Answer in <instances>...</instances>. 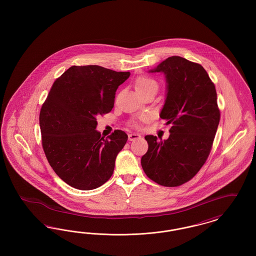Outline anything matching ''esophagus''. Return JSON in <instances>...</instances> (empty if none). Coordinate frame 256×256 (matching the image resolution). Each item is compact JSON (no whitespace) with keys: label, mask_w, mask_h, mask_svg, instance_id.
I'll return each instance as SVG.
<instances>
[{"label":"esophagus","mask_w":256,"mask_h":256,"mask_svg":"<svg viewBox=\"0 0 256 256\" xmlns=\"http://www.w3.org/2000/svg\"><path fill=\"white\" fill-rule=\"evenodd\" d=\"M141 138V135L138 134H128V140L130 141H134L135 139H139Z\"/></svg>","instance_id":"34e87169"}]
</instances>
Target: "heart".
<instances>
[{
  "label": "heart",
  "instance_id": "heart-1",
  "mask_svg": "<svg viewBox=\"0 0 256 256\" xmlns=\"http://www.w3.org/2000/svg\"><path fill=\"white\" fill-rule=\"evenodd\" d=\"M158 82L152 78H148V76H141L139 78L136 82H135V89L136 91H145V90H148V89H156L158 90ZM148 119V116L146 114H143L141 117H140V120L141 121H146ZM132 126H138L139 124L136 121H134L132 122Z\"/></svg>",
  "mask_w": 256,
  "mask_h": 256
}]
</instances>
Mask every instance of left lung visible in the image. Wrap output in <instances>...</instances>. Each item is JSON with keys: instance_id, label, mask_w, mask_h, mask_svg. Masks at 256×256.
<instances>
[{"instance_id": "8db88e82", "label": "left lung", "mask_w": 256, "mask_h": 256, "mask_svg": "<svg viewBox=\"0 0 256 256\" xmlns=\"http://www.w3.org/2000/svg\"><path fill=\"white\" fill-rule=\"evenodd\" d=\"M148 73L166 78V100L160 118L170 124L168 139L146 135L141 165L146 176L167 187L187 182L210 154L220 122L217 93L204 68L180 56H170Z\"/></svg>"}]
</instances>
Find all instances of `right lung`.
Wrapping results in <instances>:
<instances>
[{
    "mask_svg": "<svg viewBox=\"0 0 256 256\" xmlns=\"http://www.w3.org/2000/svg\"><path fill=\"white\" fill-rule=\"evenodd\" d=\"M130 76L98 65L72 66L54 82L41 108L46 158L61 180L76 189H96L113 174L128 135L117 130L104 139L96 130L97 116L111 111L117 88Z\"/></svg>",
    "mask_w": 256,
    "mask_h": 256,
    "instance_id": "1",
    "label": "right lung"
}]
</instances>
